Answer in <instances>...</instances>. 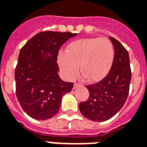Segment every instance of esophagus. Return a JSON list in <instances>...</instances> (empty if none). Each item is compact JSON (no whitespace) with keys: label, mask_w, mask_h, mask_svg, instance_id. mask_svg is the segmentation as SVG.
Masks as SVG:
<instances>
[{"label":"esophagus","mask_w":147,"mask_h":147,"mask_svg":"<svg viewBox=\"0 0 147 147\" xmlns=\"http://www.w3.org/2000/svg\"><path fill=\"white\" fill-rule=\"evenodd\" d=\"M82 86V85L79 84V83H75V84H74V89H75V88L79 87V86Z\"/></svg>","instance_id":"obj_1"}]
</instances>
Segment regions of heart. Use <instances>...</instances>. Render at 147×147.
Returning a JSON list of instances; mask_svg holds the SVG:
<instances>
[{"label": "heart", "instance_id": "obj_1", "mask_svg": "<svg viewBox=\"0 0 147 147\" xmlns=\"http://www.w3.org/2000/svg\"><path fill=\"white\" fill-rule=\"evenodd\" d=\"M115 48L107 38H88L71 43L66 53L58 55V65L65 76L72 80L79 73L90 82H99L107 76L115 59Z\"/></svg>", "mask_w": 147, "mask_h": 147}]
</instances>
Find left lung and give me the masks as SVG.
I'll return each instance as SVG.
<instances>
[{
  "mask_svg": "<svg viewBox=\"0 0 147 147\" xmlns=\"http://www.w3.org/2000/svg\"><path fill=\"white\" fill-rule=\"evenodd\" d=\"M109 38L115 53L111 68L101 81L86 86L90 96L79 105L82 115L93 121L112 118L123 107L129 95L131 78L129 53L119 41Z\"/></svg>",
  "mask_w": 147,
  "mask_h": 147,
  "instance_id": "obj_1",
  "label": "left lung"
}]
</instances>
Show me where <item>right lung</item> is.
<instances>
[{
  "label": "right lung",
  "instance_id": "add662e5",
  "mask_svg": "<svg viewBox=\"0 0 147 147\" xmlns=\"http://www.w3.org/2000/svg\"><path fill=\"white\" fill-rule=\"evenodd\" d=\"M77 33L44 31L35 35L19 52L15 71L16 96L22 108L36 120H47L59 111L61 99L73 88L57 71L61 47Z\"/></svg>",
  "mask_w": 147,
  "mask_h": 147
}]
</instances>
